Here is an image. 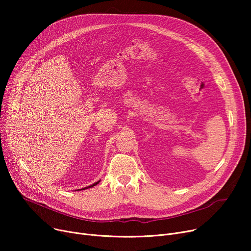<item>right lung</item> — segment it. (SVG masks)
Masks as SVG:
<instances>
[{"mask_svg":"<svg viewBox=\"0 0 251 251\" xmlns=\"http://www.w3.org/2000/svg\"><path fill=\"white\" fill-rule=\"evenodd\" d=\"M100 182V180H99L98 182H96V183H94L92 184V185H90V186H87V187H85V188H82V189H78V190H84V189H87V188H90V187H94V186H96V185H98V184Z\"/></svg>","mask_w":251,"mask_h":251,"instance_id":"right-lung-1","label":"right lung"}]
</instances>
